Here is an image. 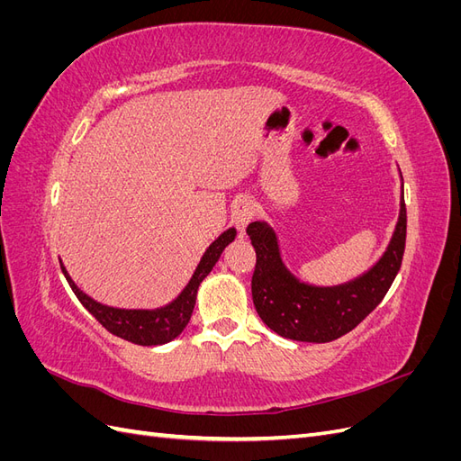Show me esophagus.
I'll return each instance as SVG.
<instances>
[{"label": "esophagus", "mask_w": 461, "mask_h": 461, "mask_svg": "<svg viewBox=\"0 0 461 461\" xmlns=\"http://www.w3.org/2000/svg\"><path fill=\"white\" fill-rule=\"evenodd\" d=\"M230 217H232V222L236 225V229L244 232V229L248 227V222L254 219V203H252V200H248V198L236 200L232 203V215Z\"/></svg>", "instance_id": "esophagus-1"}]
</instances>
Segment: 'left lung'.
<instances>
[{
    "label": "left lung",
    "instance_id": "8db88e82",
    "mask_svg": "<svg viewBox=\"0 0 461 461\" xmlns=\"http://www.w3.org/2000/svg\"><path fill=\"white\" fill-rule=\"evenodd\" d=\"M406 202L390 246L364 276L332 288L303 285L278 256L276 236L265 222H249L246 232L256 249L252 298L261 321L276 334L300 342H330L356 329L388 292L400 271L406 248Z\"/></svg>",
    "mask_w": 461,
    "mask_h": 461
}]
</instances>
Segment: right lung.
<instances>
[{"mask_svg": "<svg viewBox=\"0 0 461 461\" xmlns=\"http://www.w3.org/2000/svg\"><path fill=\"white\" fill-rule=\"evenodd\" d=\"M236 230L229 229L227 232H222L219 239L207 248V252L203 254L196 273L190 278V283L186 288L180 292V296L171 302L169 305H165L161 310H117V308H109V305H104L100 302L92 300L86 296L75 283L73 278L68 276L65 271L63 263H61V271L67 278L68 286L73 288L75 296L78 302L85 305V308L100 321V325L105 327L111 334L115 337L129 340L138 346H158L171 342L176 339L180 332L185 330L188 325V321L194 312V303H196V294H198V286L203 281V278L209 275V271L213 269V265L221 258L222 249L229 242L234 240Z\"/></svg>", "mask_w": 461, "mask_h": 461, "instance_id": "1", "label": "right lung"}]
</instances>
